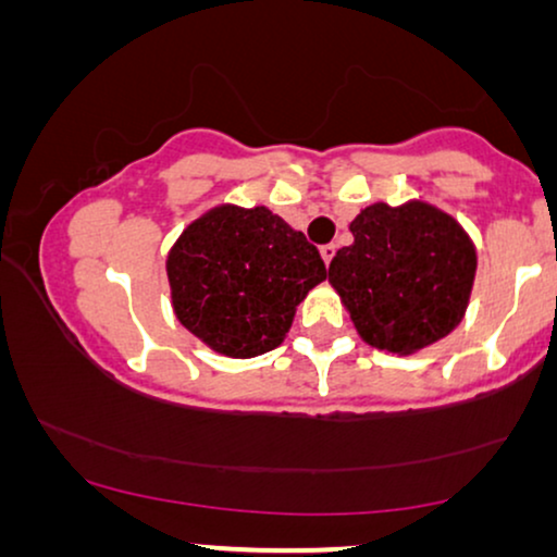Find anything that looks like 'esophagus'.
Returning a JSON list of instances; mask_svg holds the SVG:
<instances>
[{"mask_svg": "<svg viewBox=\"0 0 557 557\" xmlns=\"http://www.w3.org/2000/svg\"><path fill=\"white\" fill-rule=\"evenodd\" d=\"M320 257H323L325 264H331V260L335 257V245H323V247H320Z\"/></svg>", "mask_w": 557, "mask_h": 557, "instance_id": "34e87169", "label": "esophagus"}]
</instances>
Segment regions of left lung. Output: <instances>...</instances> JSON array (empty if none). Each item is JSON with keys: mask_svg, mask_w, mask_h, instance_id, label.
Segmentation results:
<instances>
[{"mask_svg": "<svg viewBox=\"0 0 557 557\" xmlns=\"http://www.w3.org/2000/svg\"><path fill=\"white\" fill-rule=\"evenodd\" d=\"M350 232L354 245L335 252L327 280L368 346L409 356L459 325L476 252L457 219L424 201H379Z\"/></svg>", "mask_w": 557, "mask_h": 557, "instance_id": "left-lung-1", "label": "left lung"}]
</instances>
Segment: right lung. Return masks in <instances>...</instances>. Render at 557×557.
Masks as SVG:
<instances>
[{"label":"right lung","mask_w":557,"mask_h":557,"mask_svg":"<svg viewBox=\"0 0 557 557\" xmlns=\"http://www.w3.org/2000/svg\"><path fill=\"white\" fill-rule=\"evenodd\" d=\"M166 272L178 323L216 354L252 358L280 346L325 262L268 207L224 203L186 226Z\"/></svg>","instance_id":"add662e5"}]
</instances>
